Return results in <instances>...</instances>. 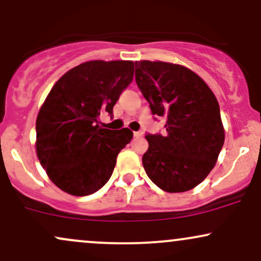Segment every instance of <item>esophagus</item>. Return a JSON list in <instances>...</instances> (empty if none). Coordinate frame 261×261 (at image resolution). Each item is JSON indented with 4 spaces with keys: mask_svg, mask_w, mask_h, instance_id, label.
<instances>
[{
    "mask_svg": "<svg viewBox=\"0 0 261 261\" xmlns=\"http://www.w3.org/2000/svg\"><path fill=\"white\" fill-rule=\"evenodd\" d=\"M134 137H136V138H140V137H142L143 136V132H140V130H138V132H134Z\"/></svg>",
    "mask_w": 261,
    "mask_h": 261,
    "instance_id": "obj_1",
    "label": "esophagus"
}]
</instances>
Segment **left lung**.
I'll list each match as a JSON object with an SVG mask.
<instances>
[{"label": "left lung", "instance_id": "obj_1", "mask_svg": "<svg viewBox=\"0 0 261 261\" xmlns=\"http://www.w3.org/2000/svg\"><path fill=\"white\" fill-rule=\"evenodd\" d=\"M136 82L152 115L167 121L164 134L146 133L144 170L162 191H191L215 166L225 142L215 95L179 64L136 62Z\"/></svg>", "mask_w": 261, "mask_h": 261}]
</instances>
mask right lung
I'll use <instances>...</instances> for the list:
<instances>
[{"mask_svg":"<svg viewBox=\"0 0 261 261\" xmlns=\"http://www.w3.org/2000/svg\"><path fill=\"white\" fill-rule=\"evenodd\" d=\"M133 73L132 61H90L61 76L46 97L36 118V152L63 192L90 195L111 177L118 152L133 132L102 128L97 119L103 112L113 116Z\"/></svg>","mask_w":261,"mask_h":261,"instance_id":"obj_1","label":"right lung"}]
</instances>
